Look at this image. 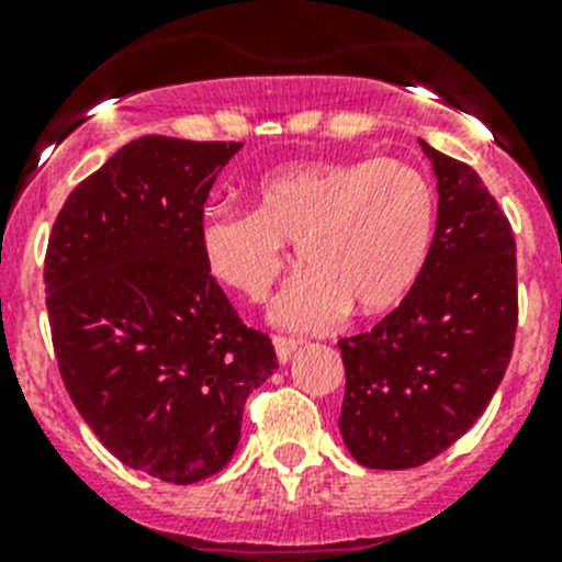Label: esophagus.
Here are the masks:
<instances>
[{"label": "esophagus", "instance_id": "1", "mask_svg": "<svg viewBox=\"0 0 562 562\" xmlns=\"http://www.w3.org/2000/svg\"><path fill=\"white\" fill-rule=\"evenodd\" d=\"M299 339H291V337H274V350H277V359H280V364H285V361H291V356L296 353L299 348Z\"/></svg>", "mask_w": 562, "mask_h": 562}]
</instances>
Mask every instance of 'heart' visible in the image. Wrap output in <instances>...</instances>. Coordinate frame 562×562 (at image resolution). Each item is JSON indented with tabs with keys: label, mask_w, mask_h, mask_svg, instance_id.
<instances>
[{
	"label": "heart",
	"mask_w": 562,
	"mask_h": 562,
	"mask_svg": "<svg viewBox=\"0 0 562 562\" xmlns=\"http://www.w3.org/2000/svg\"><path fill=\"white\" fill-rule=\"evenodd\" d=\"M438 234V195L400 160H313L269 173L255 212L212 209L198 225L203 266L260 302L299 247L304 269L269 304L288 331H326L348 310L383 315L416 288Z\"/></svg>",
	"instance_id": "heart-1"
}]
</instances>
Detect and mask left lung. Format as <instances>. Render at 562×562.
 <instances>
[{"label":"left lung","instance_id":"left-lung-1","mask_svg":"<svg viewBox=\"0 0 562 562\" xmlns=\"http://www.w3.org/2000/svg\"><path fill=\"white\" fill-rule=\"evenodd\" d=\"M438 176V234L405 302L339 339V432L364 468H418L490 405L517 334V245L481 176L418 140Z\"/></svg>","mask_w":562,"mask_h":562}]
</instances>
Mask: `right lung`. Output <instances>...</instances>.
<instances>
[{
  "label": "right lung",
  "mask_w": 562,
  "mask_h": 562,
  "mask_svg": "<svg viewBox=\"0 0 562 562\" xmlns=\"http://www.w3.org/2000/svg\"><path fill=\"white\" fill-rule=\"evenodd\" d=\"M241 144L144 135L61 206L45 307L72 405L127 468L195 484L228 464L247 396L274 375L198 249L203 203Z\"/></svg>",
  "instance_id": "right-lung-1"
}]
</instances>
